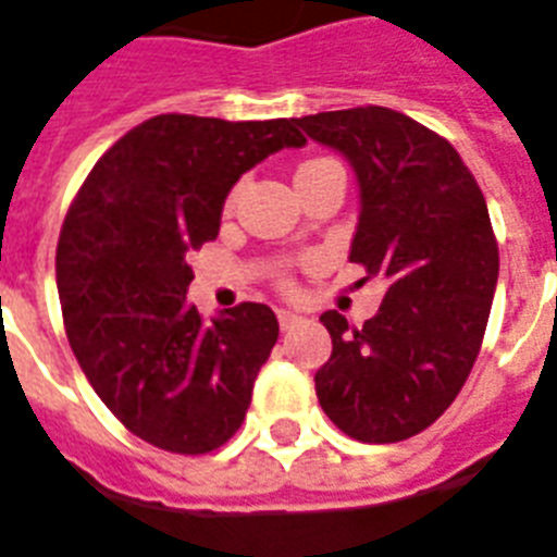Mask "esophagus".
I'll return each instance as SVG.
<instances>
[{
	"mask_svg": "<svg viewBox=\"0 0 557 557\" xmlns=\"http://www.w3.org/2000/svg\"><path fill=\"white\" fill-rule=\"evenodd\" d=\"M300 320H302V317L294 314V311H277V322H280V329H283V331H292Z\"/></svg>",
	"mask_w": 557,
	"mask_h": 557,
	"instance_id": "34e87169",
	"label": "esophagus"
}]
</instances>
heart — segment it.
<instances>
[{
	"instance_id": "obj_1",
	"label": "heart",
	"mask_w": 557,
	"mask_h": 557,
	"mask_svg": "<svg viewBox=\"0 0 557 557\" xmlns=\"http://www.w3.org/2000/svg\"><path fill=\"white\" fill-rule=\"evenodd\" d=\"M320 161H322V158H320ZM308 163H314V161H308ZM302 166H306V163H302ZM237 191H240V189H235V191H232V195H228L226 207H235V200H237Z\"/></svg>"
}]
</instances>
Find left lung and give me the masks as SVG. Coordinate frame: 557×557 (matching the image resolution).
Returning a JSON list of instances; mask_svg holds the SVG:
<instances>
[{"label": "left lung", "instance_id": "8db88e82", "mask_svg": "<svg viewBox=\"0 0 557 557\" xmlns=\"http://www.w3.org/2000/svg\"><path fill=\"white\" fill-rule=\"evenodd\" d=\"M297 124L357 172L350 263L385 283L362 329L336 311L320 317L334 350L314 376L317 399L350 438L401 442L450 408L479 357L498 283L487 200L453 144L405 112L371 104Z\"/></svg>", "mask_w": 557, "mask_h": 557}]
</instances>
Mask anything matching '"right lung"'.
<instances>
[{"label":"right lung","mask_w":557,"mask_h":557,"mask_svg":"<svg viewBox=\"0 0 557 557\" xmlns=\"http://www.w3.org/2000/svg\"><path fill=\"white\" fill-rule=\"evenodd\" d=\"M302 144L288 119L166 112L112 144L70 203L55 249L70 348L98 399L149 445L203 456L246 419L277 317L240 302L203 322L186 302V257L218 237L243 172Z\"/></svg>","instance_id":"add662e5"}]
</instances>
